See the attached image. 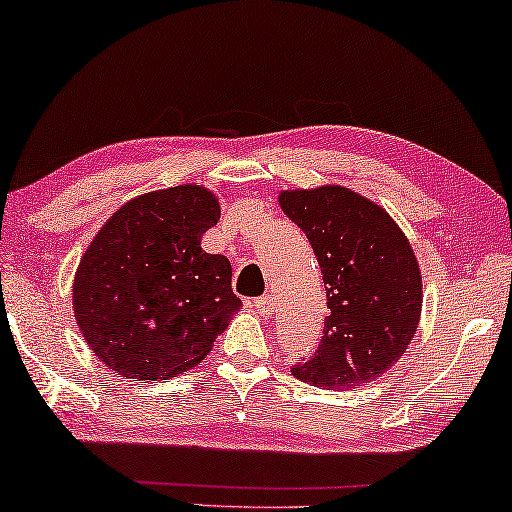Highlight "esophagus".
I'll use <instances>...</instances> for the list:
<instances>
[{
	"label": "esophagus",
	"instance_id": "esophagus-1",
	"mask_svg": "<svg viewBox=\"0 0 512 512\" xmlns=\"http://www.w3.org/2000/svg\"><path fill=\"white\" fill-rule=\"evenodd\" d=\"M251 305H254V310L261 314V317H272V312H275V303H272V296H261L256 300H251Z\"/></svg>",
	"mask_w": 512,
	"mask_h": 512
}]
</instances>
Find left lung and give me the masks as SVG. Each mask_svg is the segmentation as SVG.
I'll return each mask as SVG.
<instances>
[{"label": "left lung", "mask_w": 512, "mask_h": 512, "mask_svg": "<svg viewBox=\"0 0 512 512\" xmlns=\"http://www.w3.org/2000/svg\"><path fill=\"white\" fill-rule=\"evenodd\" d=\"M310 240L331 314L312 359L291 368L324 389H354L401 359L422 317V272L398 223L345 186L279 193Z\"/></svg>", "instance_id": "left-lung-1"}]
</instances>
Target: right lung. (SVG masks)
<instances>
[{"instance_id": "right-lung-1", "label": "right lung", "mask_w": 512, "mask_h": 512, "mask_svg": "<svg viewBox=\"0 0 512 512\" xmlns=\"http://www.w3.org/2000/svg\"><path fill=\"white\" fill-rule=\"evenodd\" d=\"M219 219L209 188L181 184L125 202L88 244L74 275V317L97 359L118 375L186 373L242 310L230 261L200 247Z\"/></svg>"}]
</instances>
